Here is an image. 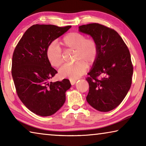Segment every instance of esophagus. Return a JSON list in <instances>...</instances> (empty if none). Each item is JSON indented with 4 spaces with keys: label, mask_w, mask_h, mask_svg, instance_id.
Returning a JSON list of instances; mask_svg holds the SVG:
<instances>
[{
    "label": "esophagus",
    "mask_w": 146,
    "mask_h": 146,
    "mask_svg": "<svg viewBox=\"0 0 146 146\" xmlns=\"http://www.w3.org/2000/svg\"><path fill=\"white\" fill-rule=\"evenodd\" d=\"M70 82L71 85H74L76 83V80H70Z\"/></svg>",
    "instance_id": "34e87169"
}]
</instances>
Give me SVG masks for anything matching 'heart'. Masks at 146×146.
Listing matches in <instances>:
<instances>
[{"label":"heart","mask_w":146,"mask_h":146,"mask_svg":"<svg viewBox=\"0 0 146 146\" xmlns=\"http://www.w3.org/2000/svg\"><path fill=\"white\" fill-rule=\"evenodd\" d=\"M60 44L65 49H75L74 60L76 61L73 64H66L59 70V75L62 78L77 79L86 72L88 64L91 65L97 59V43L92 38H86L82 34L76 32L68 33L62 38ZM46 56L54 67L58 68L63 63L62 50L56 42L49 44Z\"/></svg>","instance_id":"heart-1"}]
</instances>
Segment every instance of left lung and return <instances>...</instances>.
<instances>
[{"label": "left lung", "mask_w": 146, "mask_h": 146, "mask_svg": "<svg viewBox=\"0 0 146 146\" xmlns=\"http://www.w3.org/2000/svg\"><path fill=\"white\" fill-rule=\"evenodd\" d=\"M78 31L96 42L98 55L88 75L86 100L99 111L108 112L124 99L131 86L133 68L129 49L114 29L93 23L78 27ZM102 76L98 79V76Z\"/></svg>", "instance_id": "8db88e82"}]
</instances>
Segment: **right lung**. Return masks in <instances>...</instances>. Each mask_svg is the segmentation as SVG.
<instances>
[{
    "label": "right lung",
    "mask_w": 146,
    "mask_h": 146,
    "mask_svg": "<svg viewBox=\"0 0 146 146\" xmlns=\"http://www.w3.org/2000/svg\"><path fill=\"white\" fill-rule=\"evenodd\" d=\"M71 27L33 25L14 50L11 75L17 95L26 107L37 115L48 117L55 113L64 105L66 91L71 86L68 79L50 82L57 71L46 56L49 44Z\"/></svg>",
    "instance_id": "1"
}]
</instances>
